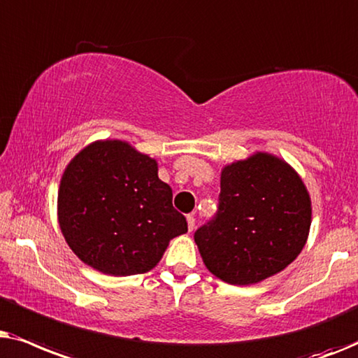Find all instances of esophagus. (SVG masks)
Segmentation results:
<instances>
[{
  "mask_svg": "<svg viewBox=\"0 0 358 358\" xmlns=\"http://www.w3.org/2000/svg\"><path fill=\"white\" fill-rule=\"evenodd\" d=\"M187 222H188V231L192 232L193 229H194V222H196V219H194V214H188Z\"/></svg>",
  "mask_w": 358,
  "mask_h": 358,
  "instance_id": "obj_1",
  "label": "esophagus"
}]
</instances>
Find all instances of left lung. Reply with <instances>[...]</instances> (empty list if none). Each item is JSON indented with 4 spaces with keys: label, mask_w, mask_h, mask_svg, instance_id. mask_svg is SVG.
<instances>
[{
    "label": "left lung",
    "mask_w": 358,
    "mask_h": 358,
    "mask_svg": "<svg viewBox=\"0 0 358 358\" xmlns=\"http://www.w3.org/2000/svg\"><path fill=\"white\" fill-rule=\"evenodd\" d=\"M311 227L301 176L278 157L257 152L221 171L219 208L194 232L204 265L231 285H252L287 268Z\"/></svg>",
    "instance_id": "left-lung-1"
}]
</instances>
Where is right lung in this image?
<instances>
[{
  "label": "right lung",
  "mask_w": 358,
  "mask_h": 358,
  "mask_svg": "<svg viewBox=\"0 0 358 358\" xmlns=\"http://www.w3.org/2000/svg\"><path fill=\"white\" fill-rule=\"evenodd\" d=\"M171 196L155 159L129 142L96 141L62 175L59 226L73 254L92 268L113 276L145 273L169 242L188 231Z\"/></svg>",
  "instance_id": "obj_1"
}]
</instances>
